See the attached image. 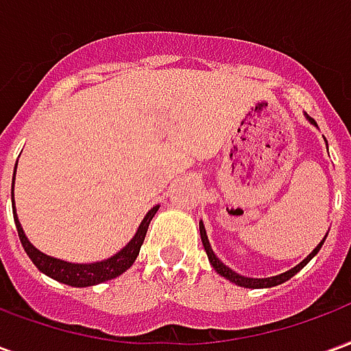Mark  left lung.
Returning <instances> with one entry per match:
<instances>
[{"label":"left lung","mask_w":351,"mask_h":351,"mask_svg":"<svg viewBox=\"0 0 351 351\" xmlns=\"http://www.w3.org/2000/svg\"><path fill=\"white\" fill-rule=\"evenodd\" d=\"M308 118V116H306ZM310 122L316 125V122L312 120V118H308ZM199 233H201V241H203V246H205V252L206 256H208V261H210V265L214 267V271L218 272V274H221L223 278H228L229 282H233V284H237V286H243V287H252V289H259V287H272V286H278V284H282V282H286V280H289L291 276H295L297 272L301 271L304 265L308 263L310 259L316 256L317 252H319V248H322V244L325 243V239L322 241V243L317 244L316 248L312 250V254H308L306 256V259H302L301 263L295 265L293 269H289V271L282 272V274H278V276H271V278H246V276H243V274H239V272H235L233 269H229L228 265H223L220 261V259L216 258V254L213 252V248H210V243H208V237H206V231H205V226H203V221H199ZM327 237V235H325Z\"/></svg>","instance_id":"obj_1"}]
</instances>
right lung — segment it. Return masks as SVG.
Here are the masks:
<instances>
[{
	"label": "right lung",
	"instance_id": "right-lung-1",
	"mask_svg": "<svg viewBox=\"0 0 351 351\" xmlns=\"http://www.w3.org/2000/svg\"><path fill=\"white\" fill-rule=\"evenodd\" d=\"M14 173H16V165H14ZM11 197L12 205H14V178H12V188H11ZM160 206L156 205L154 208L148 210V214L145 216V220L141 221L137 233L131 239L130 243L123 246L122 250L116 252L114 256H110L108 259H103V261H95V263H69V261H62V259L50 258L47 254H43L35 248L34 244L27 241L24 229L20 226L19 216H16V210L14 213V223H16V231H19L20 243L24 246V250L29 256V259L34 261V265L41 272H45L50 278L58 280L62 284H67V286L73 287H88L95 286V284H101V282H107V280H112L116 276H120L122 272H125L130 269L131 265L135 263V259L138 256V250L145 243L146 231H148V226H150V220L154 218V214L158 213Z\"/></svg>",
	"mask_w": 351,
	"mask_h": 351
}]
</instances>
